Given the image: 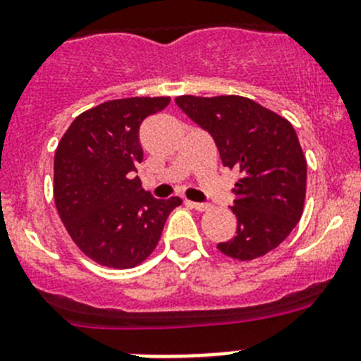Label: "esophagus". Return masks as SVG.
I'll list each match as a JSON object with an SVG mask.
<instances>
[{"label": "esophagus", "instance_id": "1", "mask_svg": "<svg viewBox=\"0 0 361 361\" xmlns=\"http://www.w3.org/2000/svg\"><path fill=\"white\" fill-rule=\"evenodd\" d=\"M186 204L190 205V207L197 209V211H207V209L211 207V205H209V204H202V202H190V200H188Z\"/></svg>", "mask_w": 361, "mask_h": 361}]
</instances>
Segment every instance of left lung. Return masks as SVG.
<instances>
[{
    "instance_id": "left-lung-1",
    "label": "left lung",
    "mask_w": 361,
    "mask_h": 361,
    "mask_svg": "<svg viewBox=\"0 0 361 361\" xmlns=\"http://www.w3.org/2000/svg\"><path fill=\"white\" fill-rule=\"evenodd\" d=\"M177 106L214 140L223 166L238 168V230L218 250L253 260L276 248L303 214L307 159L289 120L241 95H180Z\"/></svg>"
}]
</instances>
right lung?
<instances>
[{
  "instance_id": "add662e5",
  "label": "right lung",
  "mask_w": 361,
  "mask_h": 361,
  "mask_svg": "<svg viewBox=\"0 0 361 361\" xmlns=\"http://www.w3.org/2000/svg\"><path fill=\"white\" fill-rule=\"evenodd\" d=\"M170 97L102 102L75 116L54 154V204L78 248L101 266L135 267L157 246L178 197L157 200L135 175L140 126Z\"/></svg>"
}]
</instances>
